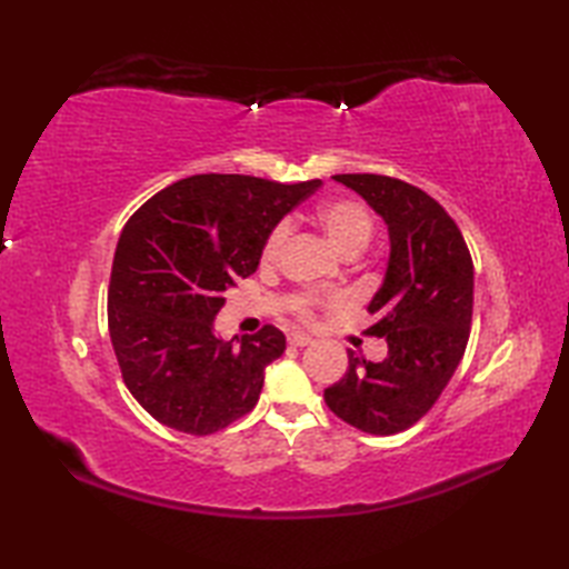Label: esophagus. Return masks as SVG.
<instances>
[{
    "instance_id": "34e87169",
    "label": "esophagus",
    "mask_w": 569,
    "mask_h": 569,
    "mask_svg": "<svg viewBox=\"0 0 569 569\" xmlns=\"http://www.w3.org/2000/svg\"><path fill=\"white\" fill-rule=\"evenodd\" d=\"M288 342H291L293 347H308V345H312V337L303 335V332H291L288 335Z\"/></svg>"
}]
</instances>
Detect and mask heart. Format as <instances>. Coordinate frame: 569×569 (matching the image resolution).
<instances>
[{
	"instance_id": "obj_1",
	"label": "heart",
	"mask_w": 569,
	"mask_h": 569,
	"mask_svg": "<svg viewBox=\"0 0 569 569\" xmlns=\"http://www.w3.org/2000/svg\"><path fill=\"white\" fill-rule=\"evenodd\" d=\"M316 220H318V227L322 229V234L328 237L332 249L337 253H342V257H347V253L365 251L373 234V220L369 210L359 200H352V198H335V200L322 202L316 212ZM286 239H288V224L278 222L271 232L266 234L261 244V251H259L261 266H273L278 261ZM286 303L298 318H310L318 298H312L310 293H293L288 296Z\"/></svg>"
}]
</instances>
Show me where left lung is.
<instances>
[{"label": "left lung", "instance_id": "1", "mask_svg": "<svg viewBox=\"0 0 569 569\" xmlns=\"http://www.w3.org/2000/svg\"><path fill=\"white\" fill-rule=\"evenodd\" d=\"M367 200L389 229V263L369 312V332L389 355L367 361L349 349L345 377L325 389L337 418L369 435H396L438 401L462 361L475 303L465 237L428 192L373 173L332 176Z\"/></svg>", "mask_w": 569, "mask_h": 569}]
</instances>
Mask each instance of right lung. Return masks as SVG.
Masks as SVG:
<instances>
[{
    "label": "right lung",
    "mask_w": 569,
    "mask_h": 569,
    "mask_svg": "<svg viewBox=\"0 0 569 569\" xmlns=\"http://www.w3.org/2000/svg\"><path fill=\"white\" fill-rule=\"evenodd\" d=\"M322 183L202 173L156 192L117 241L107 320L122 379L166 428L210 435L257 406L283 355L273 325L220 340L224 291L259 266L266 234Z\"/></svg>",
    "instance_id": "1"
}]
</instances>
